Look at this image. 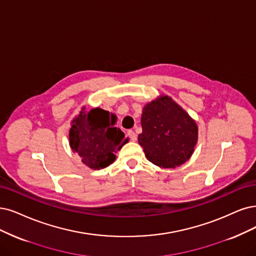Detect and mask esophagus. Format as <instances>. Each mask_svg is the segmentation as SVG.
<instances>
[{"label": "esophagus", "mask_w": 256, "mask_h": 256, "mask_svg": "<svg viewBox=\"0 0 256 256\" xmlns=\"http://www.w3.org/2000/svg\"><path fill=\"white\" fill-rule=\"evenodd\" d=\"M128 136H130V138L132 141H136V140H137V134L135 133L134 130H130L128 132Z\"/></svg>", "instance_id": "34e87169"}]
</instances>
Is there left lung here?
Instances as JSON below:
<instances>
[{
  "label": "left lung",
  "mask_w": 256,
  "mask_h": 256,
  "mask_svg": "<svg viewBox=\"0 0 256 256\" xmlns=\"http://www.w3.org/2000/svg\"><path fill=\"white\" fill-rule=\"evenodd\" d=\"M139 144L150 162L171 168L184 164L194 152L198 128L195 121L168 96L148 103L141 116Z\"/></svg>",
  "instance_id": "8db88e82"
}]
</instances>
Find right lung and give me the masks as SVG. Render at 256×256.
I'll list each match as a JSON object with an SVG mask.
<instances>
[{
	"mask_svg": "<svg viewBox=\"0 0 256 256\" xmlns=\"http://www.w3.org/2000/svg\"><path fill=\"white\" fill-rule=\"evenodd\" d=\"M116 117L99 108L80 112L70 130V144L78 153L82 162L99 170L114 162V153L128 142L124 133L115 126Z\"/></svg>",
	"mask_w": 256,
	"mask_h": 256,
	"instance_id": "right-lung-1",
	"label": "right lung"
}]
</instances>
